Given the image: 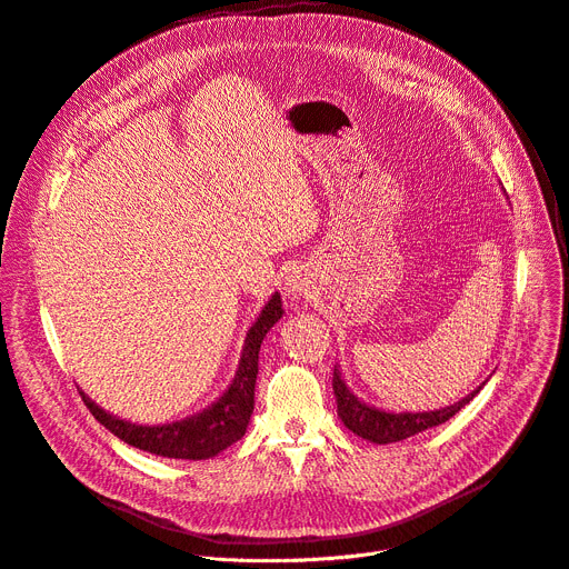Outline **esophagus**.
<instances>
[{
  "label": "esophagus",
  "instance_id": "34e87169",
  "mask_svg": "<svg viewBox=\"0 0 569 569\" xmlns=\"http://www.w3.org/2000/svg\"><path fill=\"white\" fill-rule=\"evenodd\" d=\"M287 291H289L293 298L303 296V293H308V282H306L303 278H300L298 273H293V276L287 278Z\"/></svg>",
  "mask_w": 569,
  "mask_h": 569
}]
</instances>
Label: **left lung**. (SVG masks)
Instances as JSON below:
<instances>
[{
  "label": "left lung",
  "instance_id": "1",
  "mask_svg": "<svg viewBox=\"0 0 569 569\" xmlns=\"http://www.w3.org/2000/svg\"><path fill=\"white\" fill-rule=\"evenodd\" d=\"M482 386H478L473 392H469L463 399H459V402H455L446 409L422 411V413H409V411L392 413V411H383V409L360 402V399L349 390L340 370L332 372V390H336L338 416L342 418L345 427H349L353 433H358L360 439H367V441L379 443V446L405 441V439L413 437V433H420L429 427L443 425L457 411H461L466 405H469L471 399L482 390Z\"/></svg>",
  "mask_w": 569,
  "mask_h": 569
}]
</instances>
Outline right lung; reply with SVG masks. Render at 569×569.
<instances>
[{
    "instance_id": "1",
    "label": "right lung",
    "mask_w": 569,
    "mask_h": 569,
    "mask_svg": "<svg viewBox=\"0 0 569 569\" xmlns=\"http://www.w3.org/2000/svg\"><path fill=\"white\" fill-rule=\"evenodd\" d=\"M282 298L273 293L269 303L263 306L257 321L250 326L246 345L241 351L239 370L229 388L216 399V402L190 418L167 422V425H136L130 420H121L96 402L82 395L87 409L93 418L110 429L123 443L140 448L144 452L170 457V459H209L243 439L248 429L252 409H254V383L259 372V349L278 319L282 317Z\"/></svg>"
}]
</instances>
